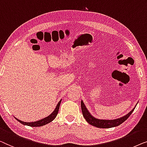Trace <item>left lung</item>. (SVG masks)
I'll list each match as a JSON object with an SVG mask.
<instances>
[{"label": "left lung", "mask_w": 147, "mask_h": 147, "mask_svg": "<svg viewBox=\"0 0 147 147\" xmlns=\"http://www.w3.org/2000/svg\"><path fill=\"white\" fill-rule=\"evenodd\" d=\"M138 103V102H137ZM136 103V105H137ZM135 107L130 111V112L126 115H124L123 117H120L119 119H114V120H108V119H99L97 118H95L93 117L91 114H90L89 111L86 108V107L84 105L83 100H81V109L82 115L84 119H86V122L90 125H91L94 127H96L97 128H102V129H108V128H112L117 127L125 122L128 118L130 117V115L132 114L133 111L135 110Z\"/></svg>", "instance_id": "1"}]
</instances>
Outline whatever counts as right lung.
<instances>
[{"instance_id":"1","label":"right lung","mask_w":147,"mask_h":147,"mask_svg":"<svg viewBox=\"0 0 147 147\" xmlns=\"http://www.w3.org/2000/svg\"><path fill=\"white\" fill-rule=\"evenodd\" d=\"M61 100L59 101V102H58V104L57 106H56V108L55 109V110H54L53 112L51 113L50 115H49L48 117L44 118V119H42L41 120H39L38 121H35V122H29V123H26V122H24V121H20V120H18V119H16V117H14L16 119V120H17V121L20 123L22 125H27V126H29V127H42L43 125H47V124H48L49 123H51V122H52L54 119H55L56 117H57V115L58 114V112H59V107H60V105H61Z\"/></svg>"}]
</instances>
